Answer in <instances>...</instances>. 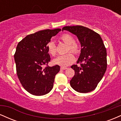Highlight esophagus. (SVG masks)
<instances>
[{
    "instance_id": "1",
    "label": "esophagus",
    "mask_w": 121,
    "mask_h": 121,
    "mask_svg": "<svg viewBox=\"0 0 121 121\" xmlns=\"http://www.w3.org/2000/svg\"><path fill=\"white\" fill-rule=\"evenodd\" d=\"M60 69H61V70H65V69H67V68H66V67H61Z\"/></svg>"
}]
</instances>
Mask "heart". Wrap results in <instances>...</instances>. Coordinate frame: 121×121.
<instances>
[{
	"label": "heart",
	"mask_w": 121,
	"mask_h": 121,
	"mask_svg": "<svg viewBox=\"0 0 121 121\" xmlns=\"http://www.w3.org/2000/svg\"><path fill=\"white\" fill-rule=\"evenodd\" d=\"M60 40L67 44L68 47L66 48V52H71L74 55H78L80 52V48L79 45L76 43H75L74 37L70 35L64 34L62 35L60 37ZM47 48L49 53L52 56H55L57 54V48L55 43L53 41H50L47 44ZM75 60L74 55L71 52L68 53L64 55L58 56L56 59L53 60V62L55 64L59 65L62 67H65L73 63Z\"/></svg>",
	"instance_id": "b5f03b06"
}]
</instances>
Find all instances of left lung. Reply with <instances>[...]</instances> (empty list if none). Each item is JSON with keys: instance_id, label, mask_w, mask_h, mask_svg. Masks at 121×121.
Here are the masks:
<instances>
[{"instance_id": "obj_1", "label": "left lung", "mask_w": 121, "mask_h": 121, "mask_svg": "<svg viewBox=\"0 0 121 121\" xmlns=\"http://www.w3.org/2000/svg\"><path fill=\"white\" fill-rule=\"evenodd\" d=\"M63 30L77 36L82 48L77 61L80 66H71L75 73L70 86L78 92H90L96 88L106 70L107 53L103 41L99 34L84 26H65Z\"/></svg>"}]
</instances>
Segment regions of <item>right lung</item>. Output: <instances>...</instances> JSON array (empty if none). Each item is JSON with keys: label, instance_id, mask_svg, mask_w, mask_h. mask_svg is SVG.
Returning <instances> with one entry per match:
<instances>
[{"label": "right lung", "instance_id": "1", "mask_svg": "<svg viewBox=\"0 0 121 121\" xmlns=\"http://www.w3.org/2000/svg\"><path fill=\"white\" fill-rule=\"evenodd\" d=\"M61 30H45L28 35L16 47L14 55L16 73L21 84L31 94L45 95L52 89L60 67L48 66L51 57L47 44Z\"/></svg>", "mask_w": 121, "mask_h": 121}]
</instances>
